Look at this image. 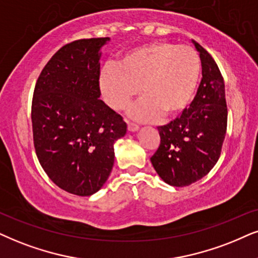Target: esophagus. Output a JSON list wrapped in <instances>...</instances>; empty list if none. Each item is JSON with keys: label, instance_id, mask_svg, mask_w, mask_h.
Returning a JSON list of instances; mask_svg holds the SVG:
<instances>
[{"label": "esophagus", "instance_id": "34e87169", "mask_svg": "<svg viewBox=\"0 0 258 258\" xmlns=\"http://www.w3.org/2000/svg\"><path fill=\"white\" fill-rule=\"evenodd\" d=\"M127 128H128L130 132H136V131H138L139 126L137 125V123H135V122L127 121Z\"/></svg>", "mask_w": 258, "mask_h": 258}]
</instances>
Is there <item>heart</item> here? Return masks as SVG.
I'll return each instance as SVG.
<instances>
[{
    "instance_id": "1",
    "label": "heart",
    "mask_w": 258,
    "mask_h": 258,
    "mask_svg": "<svg viewBox=\"0 0 258 258\" xmlns=\"http://www.w3.org/2000/svg\"><path fill=\"white\" fill-rule=\"evenodd\" d=\"M201 60L193 47L169 41H153L132 48L119 65L106 64L99 83L110 108H126L139 93L143 96L130 110L135 119L151 121L178 115L187 108L197 91Z\"/></svg>"
}]
</instances>
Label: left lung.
Instances as JSON below:
<instances>
[{"mask_svg": "<svg viewBox=\"0 0 258 258\" xmlns=\"http://www.w3.org/2000/svg\"><path fill=\"white\" fill-rule=\"evenodd\" d=\"M200 54L202 80L189 108L168 125L159 126L161 144L151 163L159 177L174 187L201 180L216 165L227 126L225 84L208 52L191 40Z\"/></svg>", "mask_w": 258, "mask_h": 258, "instance_id": "obj_1", "label": "left lung"}]
</instances>
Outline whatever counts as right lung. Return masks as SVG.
Here are the masks:
<instances>
[{
  "label": "right lung",
  "mask_w": 258,
  "mask_h": 258,
  "mask_svg": "<svg viewBox=\"0 0 258 258\" xmlns=\"http://www.w3.org/2000/svg\"><path fill=\"white\" fill-rule=\"evenodd\" d=\"M110 38L81 39L59 48L39 76L32 101L34 148L42 169L68 193L99 191L114 164V143L127 132L100 100L102 48Z\"/></svg>",
  "instance_id": "obj_1"
}]
</instances>
